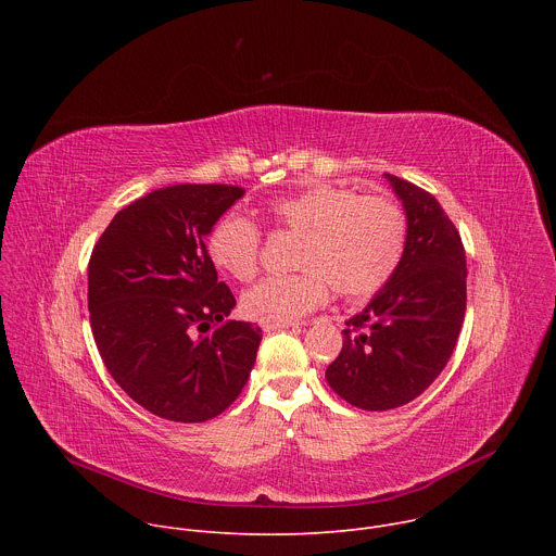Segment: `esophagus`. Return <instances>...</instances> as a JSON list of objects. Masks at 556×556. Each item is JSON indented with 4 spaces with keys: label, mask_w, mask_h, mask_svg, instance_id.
<instances>
[{
    "label": "esophagus",
    "mask_w": 556,
    "mask_h": 556,
    "mask_svg": "<svg viewBox=\"0 0 556 556\" xmlns=\"http://www.w3.org/2000/svg\"><path fill=\"white\" fill-rule=\"evenodd\" d=\"M260 328L264 332H273V330H279V328H299V321H268V319H264V321H260Z\"/></svg>",
    "instance_id": "esophagus-1"
}]
</instances>
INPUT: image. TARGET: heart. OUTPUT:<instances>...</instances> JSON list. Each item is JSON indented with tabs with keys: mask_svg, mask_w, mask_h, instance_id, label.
I'll list each match as a JSON object with an SVG mask.
<instances>
[{
	"mask_svg": "<svg viewBox=\"0 0 556 556\" xmlns=\"http://www.w3.org/2000/svg\"><path fill=\"white\" fill-rule=\"evenodd\" d=\"M270 224L296 232L290 275L266 277L242 294L251 319L294 321L328 299L330 286L348 299L378 292L401 268L409 219L399 200L316 185L266 206ZM213 266L237 281L260 270L262 230L242 213L222 215L206 235Z\"/></svg>",
	"mask_w": 556,
	"mask_h": 556,
	"instance_id": "b5f03b06",
	"label": "heart"
}]
</instances>
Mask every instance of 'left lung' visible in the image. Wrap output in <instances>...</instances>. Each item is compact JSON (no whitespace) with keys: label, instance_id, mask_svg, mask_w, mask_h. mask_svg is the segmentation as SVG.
<instances>
[{"label":"left lung","instance_id":"1","mask_svg":"<svg viewBox=\"0 0 556 556\" xmlns=\"http://www.w3.org/2000/svg\"><path fill=\"white\" fill-rule=\"evenodd\" d=\"M409 219L401 268L343 330L326 369L341 399L365 412L412 403L440 376L466 312V253L459 232L425 189L384 174Z\"/></svg>","mask_w":556,"mask_h":556}]
</instances>
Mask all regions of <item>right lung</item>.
Masks as SVG:
<instances>
[{
  "label": "right lung",
  "mask_w": 556,
  "mask_h": 556,
  "mask_svg": "<svg viewBox=\"0 0 556 556\" xmlns=\"http://www.w3.org/2000/svg\"><path fill=\"white\" fill-rule=\"evenodd\" d=\"M247 191L174 185L114 215L88 266L99 354L140 407L174 422H204L242 393L262 330L228 321L235 296L204 237Z\"/></svg>",
  "instance_id": "1"
}]
</instances>
